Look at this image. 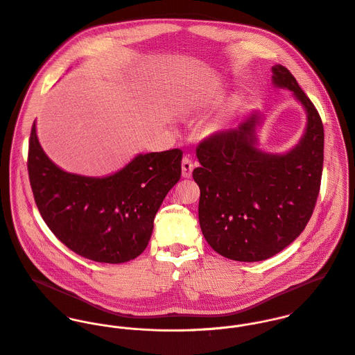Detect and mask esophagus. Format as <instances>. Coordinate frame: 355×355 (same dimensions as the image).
<instances>
[{"mask_svg":"<svg viewBox=\"0 0 355 355\" xmlns=\"http://www.w3.org/2000/svg\"><path fill=\"white\" fill-rule=\"evenodd\" d=\"M181 166H182V177L189 178V177L192 175V171H193V162H192L189 157L185 156V157L182 159Z\"/></svg>","mask_w":355,"mask_h":355,"instance_id":"esophagus-1","label":"esophagus"}]
</instances>
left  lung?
I'll list each match as a JSON object with an SVG mask.
<instances>
[{
  "instance_id": "left-lung-1",
  "label": "left lung",
  "mask_w": 355,
  "mask_h": 355,
  "mask_svg": "<svg viewBox=\"0 0 355 355\" xmlns=\"http://www.w3.org/2000/svg\"><path fill=\"white\" fill-rule=\"evenodd\" d=\"M272 84L292 91L306 110L300 141L285 153L259 148L264 114L205 139L196 149L200 167L199 224L207 243L235 261H263L289 246L306 228L320 193L324 164L321 117L282 64L272 66Z\"/></svg>"
}]
</instances>
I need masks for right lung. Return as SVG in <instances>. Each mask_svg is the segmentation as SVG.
I'll list each match as a JSON object with an SVG mask.
<instances>
[{"instance_id":"1","label":"right lung","mask_w":355,"mask_h":355,"mask_svg":"<svg viewBox=\"0 0 355 355\" xmlns=\"http://www.w3.org/2000/svg\"><path fill=\"white\" fill-rule=\"evenodd\" d=\"M182 152L139 153L105 177L58 167L40 145L35 121L28 142V178L40 214L53 235L81 257L120 264L148 246L153 220L181 177Z\"/></svg>"}]
</instances>
